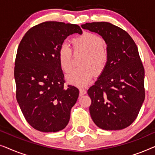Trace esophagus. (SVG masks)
Returning a JSON list of instances; mask_svg holds the SVG:
<instances>
[{"label": "esophagus", "instance_id": "1", "mask_svg": "<svg viewBox=\"0 0 155 155\" xmlns=\"http://www.w3.org/2000/svg\"><path fill=\"white\" fill-rule=\"evenodd\" d=\"M79 91H80V92H79L80 96H82V95L85 94L86 93H87V91H86L85 90H84V89H81V88H80V90H79Z\"/></svg>", "mask_w": 155, "mask_h": 155}]
</instances>
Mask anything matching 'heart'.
I'll return each mask as SVG.
<instances>
[{
    "instance_id": "obj_1",
    "label": "heart",
    "mask_w": 155,
    "mask_h": 155,
    "mask_svg": "<svg viewBox=\"0 0 155 155\" xmlns=\"http://www.w3.org/2000/svg\"><path fill=\"white\" fill-rule=\"evenodd\" d=\"M75 51L85 53L82 58V66L74 69L66 76L69 84L78 87L87 85L95 75L102 73L109 61V51L104 41L100 36L91 32H84L72 41ZM61 69L68 73L73 68V51L67 44L63 43L57 52Z\"/></svg>"
}]
</instances>
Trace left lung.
Here are the masks:
<instances>
[{
  "label": "left lung",
  "instance_id": "left-lung-1",
  "mask_svg": "<svg viewBox=\"0 0 155 155\" xmlns=\"http://www.w3.org/2000/svg\"><path fill=\"white\" fill-rule=\"evenodd\" d=\"M81 27L101 35L109 51L107 68L87 91L92 119L104 130L126 128L137 118L145 97V69L136 44L126 31L109 22Z\"/></svg>",
  "mask_w": 155,
  "mask_h": 155
}]
</instances>
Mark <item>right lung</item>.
Wrapping results in <instances>:
<instances>
[{"instance_id":"right-lung-1","label":"right lung","mask_w":155,"mask_h":155,"mask_svg":"<svg viewBox=\"0 0 155 155\" xmlns=\"http://www.w3.org/2000/svg\"><path fill=\"white\" fill-rule=\"evenodd\" d=\"M74 33L81 35L80 26L44 22L29 29L18 46L14 70L16 99L27 123L41 132L64 129L78 98L75 87H64L57 56L59 46Z\"/></svg>"}]
</instances>
